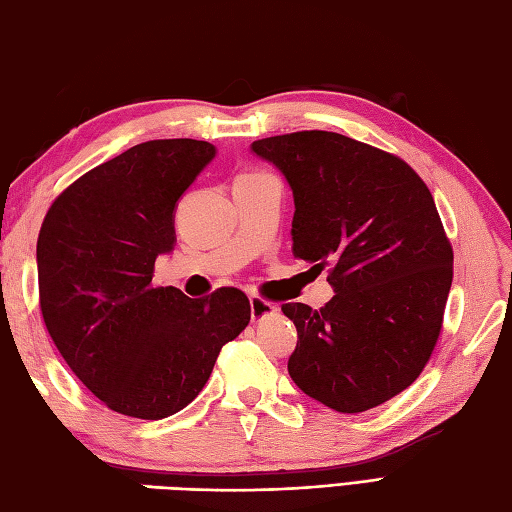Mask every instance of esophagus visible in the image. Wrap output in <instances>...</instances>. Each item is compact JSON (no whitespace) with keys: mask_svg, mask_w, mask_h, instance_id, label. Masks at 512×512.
Here are the masks:
<instances>
[{"mask_svg":"<svg viewBox=\"0 0 512 512\" xmlns=\"http://www.w3.org/2000/svg\"><path fill=\"white\" fill-rule=\"evenodd\" d=\"M277 312V306L275 303H270L262 297H250V319H253L255 323L262 321L266 317H273V314Z\"/></svg>","mask_w":512,"mask_h":512,"instance_id":"34e87169","label":"esophagus"}]
</instances>
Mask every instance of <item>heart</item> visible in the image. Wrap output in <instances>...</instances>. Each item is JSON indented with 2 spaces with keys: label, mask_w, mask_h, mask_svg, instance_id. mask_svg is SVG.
<instances>
[{
  "label": "heart",
  "mask_w": 512,
  "mask_h": 512,
  "mask_svg": "<svg viewBox=\"0 0 512 512\" xmlns=\"http://www.w3.org/2000/svg\"><path fill=\"white\" fill-rule=\"evenodd\" d=\"M246 176H257V173H246Z\"/></svg>",
  "instance_id": "1"
}]
</instances>
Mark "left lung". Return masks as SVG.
<instances>
[{
    "mask_svg": "<svg viewBox=\"0 0 512 512\" xmlns=\"http://www.w3.org/2000/svg\"><path fill=\"white\" fill-rule=\"evenodd\" d=\"M284 173L292 253L328 266L336 295L321 310L284 303L297 328L295 385L341 413L383 405L431 358L453 281V248L427 184L405 160L334 132L255 140Z\"/></svg>",
    "mask_w": 512,
    "mask_h": 512,
    "instance_id": "8db88e82",
    "label": "left lung"
}]
</instances>
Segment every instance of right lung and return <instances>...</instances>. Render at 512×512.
<instances>
[{"label": "right lung", "instance_id": "1", "mask_svg": "<svg viewBox=\"0 0 512 512\" xmlns=\"http://www.w3.org/2000/svg\"><path fill=\"white\" fill-rule=\"evenodd\" d=\"M213 158L206 140H147L72 182L43 217V323L76 378L123 416L187 407L250 321L237 288L189 299L151 286L156 257L176 244L178 200Z\"/></svg>", "mask_w": 512, "mask_h": 512}]
</instances>
